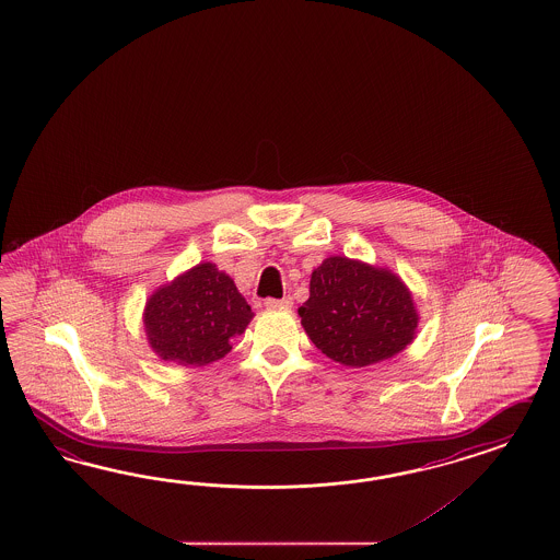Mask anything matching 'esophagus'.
<instances>
[{
  "mask_svg": "<svg viewBox=\"0 0 560 560\" xmlns=\"http://www.w3.org/2000/svg\"><path fill=\"white\" fill-rule=\"evenodd\" d=\"M265 305H267L269 310H289V307L293 305V300H291V298H283V300H267Z\"/></svg>",
  "mask_w": 560,
  "mask_h": 560,
  "instance_id": "obj_1",
  "label": "esophagus"
}]
</instances>
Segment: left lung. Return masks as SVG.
Returning <instances> with one entry per match:
<instances>
[{"instance_id":"left-lung-1","label":"left lung","mask_w":560,"mask_h":560,"mask_svg":"<svg viewBox=\"0 0 560 560\" xmlns=\"http://www.w3.org/2000/svg\"><path fill=\"white\" fill-rule=\"evenodd\" d=\"M298 314L310 340L352 369L394 359L413 342L420 322L399 275L348 257L322 260Z\"/></svg>"}]
</instances>
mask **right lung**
Instances as JSON below:
<instances>
[{"label":"right lung","instance_id":"obj_1","mask_svg":"<svg viewBox=\"0 0 560 560\" xmlns=\"http://www.w3.org/2000/svg\"><path fill=\"white\" fill-rule=\"evenodd\" d=\"M253 318L232 277L213 262H199L154 289L142 314L152 352L182 366H206L224 359L232 340Z\"/></svg>","mask_w":560,"mask_h":560}]
</instances>
